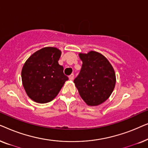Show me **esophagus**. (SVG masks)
<instances>
[{"instance_id":"obj_1","label":"esophagus","mask_w":148,"mask_h":148,"mask_svg":"<svg viewBox=\"0 0 148 148\" xmlns=\"http://www.w3.org/2000/svg\"><path fill=\"white\" fill-rule=\"evenodd\" d=\"M69 80H73L74 79V75L73 74H71L69 76Z\"/></svg>"}]
</instances>
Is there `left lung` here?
Returning a JSON list of instances; mask_svg holds the SVG:
<instances>
[{
	"instance_id": "1",
	"label": "left lung",
	"mask_w": 148,
	"mask_h": 148,
	"mask_svg": "<svg viewBox=\"0 0 148 148\" xmlns=\"http://www.w3.org/2000/svg\"><path fill=\"white\" fill-rule=\"evenodd\" d=\"M83 64L74 79L79 94L89 106H98L112 94L116 84L112 66L102 54L90 51L79 54Z\"/></svg>"
}]
</instances>
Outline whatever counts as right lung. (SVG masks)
<instances>
[{
	"label": "right lung",
	"instance_id": "add662e5",
	"mask_svg": "<svg viewBox=\"0 0 148 148\" xmlns=\"http://www.w3.org/2000/svg\"><path fill=\"white\" fill-rule=\"evenodd\" d=\"M61 51L54 47L42 48L29 56L21 71L23 88L34 102L44 104L57 96L64 82L63 66L58 64Z\"/></svg>",
	"mask_w": 148,
	"mask_h": 148
}]
</instances>
